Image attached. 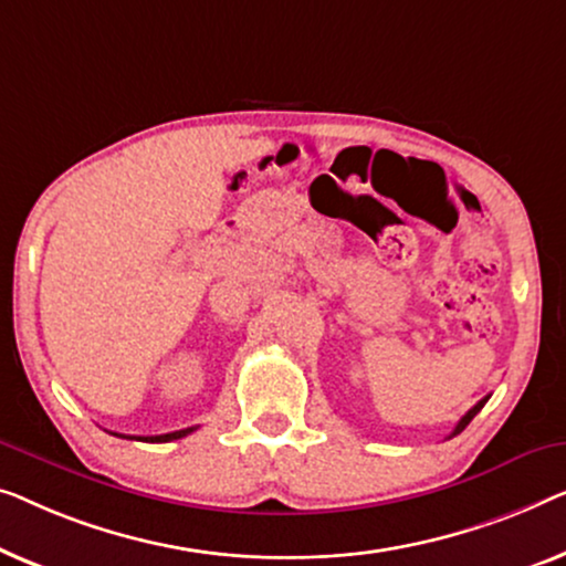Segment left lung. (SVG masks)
<instances>
[{"instance_id": "1", "label": "left lung", "mask_w": 566, "mask_h": 566, "mask_svg": "<svg viewBox=\"0 0 566 566\" xmlns=\"http://www.w3.org/2000/svg\"><path fill=\"white\" fill-rule=\"evenodd\" d=\"M488 400H490V395H488V397H484V400H480V402H476V405H474V408H472V410H469V412H467V416L459 420V423H457V428H453V433H451V436H459L461 431H464V428H467L469 423H472V418L476 416V412H480V410L484 408V402H488ZM451 436H449V439H451Z\"/></svg>"}]
</instances>
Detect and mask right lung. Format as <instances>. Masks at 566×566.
Masks as SVG:
<instances>
[{"instance_id": "add662e5", "label": "right lung", "mask_w": 566, "mask_h": 566, "mask_svg": "<svg viewBox=\"0 0 566 566\" xmlns=\"http://www.w3.org/2000/svg\"><path fill=\"white\" fill-rule=\"evenodd\" d=\"M195 428H185V431H174V433H164V436H140L138 441H150V443H166V441H177V439H185L187 433H192ZM117 436V433H115ZM127 439V436H125Z\"/></svg>"}]
</instances>
